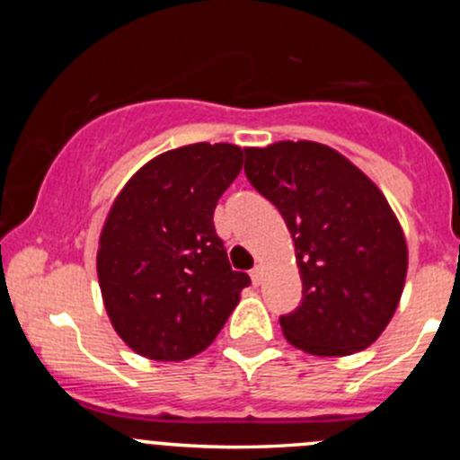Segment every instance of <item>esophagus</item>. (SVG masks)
I'll list each match as a JSON object with an SVG mask.
<instances>
[{
	"mask_svg": "<svg viewBox=\"0 0 460 460\" xmlns=\"http://www.w3.org/2000/svg\"><path fill=\"white\" fill-rule=\"evenodd\" d=\"M262 267H260V264H256V267L252 269V280H253V285H260V282H262Z\"/></svg>",
	"mask_w": 460,
	"mask_h": 460,
	"instance_id": "34e87169",
	"label": "esophagus"
}]
</instances>
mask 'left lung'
I'll return each mask as SVG.
<instances>
[{
  "label": "left lung",
  "instance_id": "1",
  "mask_svg": "<svg viewBox=\"0 0 460 460\" xmlns=\"http://www.w3.org/2000/svg\"><path fill=\"white\" fill-rule=\"evenodd\" d=\"M244 173L296 244L303 300L280 316L287 341L314 356L372 345L407 273L405 235L380 189L341 153L307 140L244 148Z\"/></svg>",
  "mask_w": 460,
  "mask_h": 460
}]
</instances>
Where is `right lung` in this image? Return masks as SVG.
I'll return each instance as SVG.
<instances>
[{"instance_id": "right-lung-1", "label": "right lung", "mask_w": 460, "mask_h": 460, "mask_svg": "<svg viewBox=\"0 0 460 460\" xmlns=\"http://www.w3.org/2000/svg\"><path fill=\"white\" fill-rule=\"evenodd\" d=\"M243 169L234 144H189L144 164L111 207L97 278L115 332L151 360L207 349L252 285L234 271L213 211Z\"/></svg>"}]
</instances>
